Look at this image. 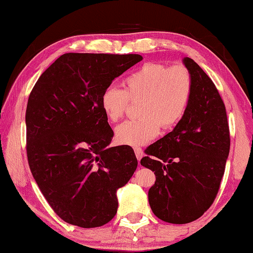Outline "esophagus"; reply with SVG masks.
Segmentation results:
<instances>
[{"label": "esophagus", "mask_w": 253, "mask_h": 253, "mask_svg": "<svg viewBox=\"0 0 253 253\" xmlns=\"http://www.w3.org/2000/svg\"><path fill=\"white\" fill-rule=\"evenodd\" d=\"M134 151H135V154H136L137 160H138V161L142 160V157H143V149L140 148V147H135V148H134Z\"/></svg>", "instance_id": "34e87169"}]
</instances>
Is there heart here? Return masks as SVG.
Listing matches in <instances>:
<instances>
[{
    "instance_id": "heart-1",
    "label": "heart",
    "mask_w": 253,
    "mask_h": 253,
    "mask_svg": "<svg viewBox=\"0 0 253 253\" xmlns=\"http://www.w3.org/2000/svg\"><path fill=\"white\" fill-rule=\"evenodd\" d=\"M125 90L108 85L101 93L100 105L110 122L121 119L128 101H140L139 119L116 127L119 144L140 146L153 140L161 130L176 125L185 113L192 95V77L183 66L168 68L146 63L125 79Z\"/></svg>"
}]
</instances>
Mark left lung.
Segmentation results:
<instances>
[{
	"mask_svg": "<svg viewBox=\"0 0 253 253\" xmlns=\"http://www.w3.org/2000/svg\"><path fill=\"white\" fill-rule=\"evenodd\" d=\"M183 65L192 77V95L174 129L146 148L140 164L152 169L148 191L153 213L169 223L185 224L211 207L230 152L225 106L209 76L191 58Z\"/></svg>",
	"mask_w": 253,
	"mask_h": 253,
	"instance_id": "1",
	"label": "left lung"
}]
</instances>
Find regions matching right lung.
Here are the masks:
<instances>
[{"mask_svg":"<svg viewBox=\"0 0 253 253\" xmlns=\"http://www.w3.org/2000/svg\"><path fill=\"white\" fill-rule=\"evenodd\" d=\"M139 54L65 53L30 93L25 125L33 178L67 223L101 226L116 215L117 190L137 168L130 146L109 147L114 131L100 105L115 78Z\"/></svg>","mask_w":253,"mask_h":253,"instance_id":"1","label":"right lung"}]
</instances>
